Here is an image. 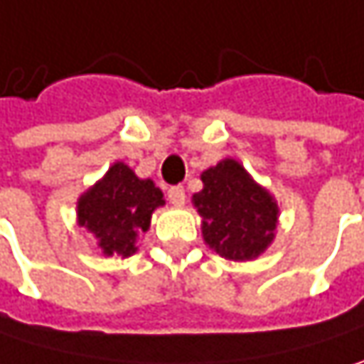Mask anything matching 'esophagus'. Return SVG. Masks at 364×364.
<instances>
[{"mask_svg": "<svg viewBox=\"0 0 364 364\" xmlns=\"http://www.w3.org/2000/svg\"><path fill=\"white\" fill-rule=\"evenodd\" d=\"M168 202L173 206H183L185 204V189L181 185H175V187L168 189Z\"/></svg>", "mask_w": 364, "mask_h": 364, "instance_id": "esophagus-1", "label": "esophagus"}]
</instances>
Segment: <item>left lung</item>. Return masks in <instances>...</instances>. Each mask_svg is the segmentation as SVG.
<instances>
[{
    "label": "left lung",
    "instance_id": "8db88e82",
    "mask_svg": "<svg viewBox=\"0 0 364 364\" xmlns=\"http://www.w3.org/2000/svg\"><path fill=\"white\" fill-rule=\"evenodd\" d=\"M202 191L191 202L202 216V237L218 256L235 262L258 258L275 240L279 206L275 196L252 179L235 158L206 168Z\"/></svg>",
    "mask_w": 364,
    "mask_h": 364
}]
</instances>
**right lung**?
<instances>
[{
    "instance_id": "1",
    "label": "right lung",
    "mask_w": 364,
    "mask_h": 364,
    "mask_svg": "<svg viewBox=\"0 0 364 364\" xmlns=\"http://www.w3.org/2000/svg\"><path fill=\"white\" fill-rule=\"evenodd\" d=\"M160 206H164V193L156 183L139 179L129 164L118 160L79 196L77 223L97 240L104 256L129 258L137 252V237L148 231L151 215Z\"/></svg>"
}]
</instances>
